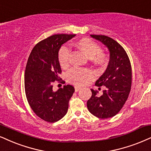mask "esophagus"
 <instances>
[{
  "instance_id": "1",
  "label": "esophagus",
  "mask_w": 151,
  "mask_h": 151,
  "mask_svg": "<svg viewBox=\"0 0 151 151\" xmlns=\"http://www.w3.org/2000/svg\"><path fill=\"white\" fill-rule=\"evenodd\" d=\"M81 87H75V91L76 92H78V91H79L80 90H81Z\"/></svg>"
}]
</instances>
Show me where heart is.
Segmentation results:
<instances>
[{
  "mask_svg": "<svg viewBox=\"0 0 151 151\" xmlns=\"http://www.w3.org/2000/svg\"><path fill=\"white\" fill-rule=\"evenodd\" d=\"M76 46L85 53L94 64L104 66L107 62V56L101 52L100 46L90 38H84L76 42ZM70 50L63 46L58 53V60L61 67L65 68L69 64ZM94 76L92 70L87 68H73L67 73V78L70 83L76 85H83Z\"/></svg>",
  "mask_w": 151,
  "mask_h": 151,
  "instance_id": "b5f03b06",
  "label": "heart"
}]
</instances>
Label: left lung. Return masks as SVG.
Returning a JSON list of instances; mask_svg holds the SVG:
<instances>
[{"label": "left lung", "mask_w": 151, "mask_h": 151, "mask_svg": "<svg viewBox=\"0 0 151 151\" xmlns=\"http://www.w3.org/2000/svg\"><path fill=\"white\" fill-rule=\"evenodd\" d=\"M90 36L106 46L110 59L105 72L95 83L97 87L104 85L106 90L99 96L98 91L91 89L92 96L87 101V106L99 118H111L118 114L129 96L132 86L131 64L124 48L113 38L102 35Z\"/></svg>", "instance_id": "left-lung-1"}]
</instances>
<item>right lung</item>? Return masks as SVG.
<instances>
[{
	"label": "right lung",
	"mask_w": 151,
	"mask_h": 151,
	"mask_svg": "<svg viewBox=\"0 0 151 151\" xmlns=\"http://www.w3.org/2000/svg\"><path fill=\"white\" fill-rule=\"evenodd\" d=\"M75 36L56 34L48 37L35 45L28 59L24 74L26 96L33 112L46 122H55L66 114L68 102L75 92L70 85H64L56 92L52 89L54 82L61 80L59 49Z\"/></svg>",
	"instance_id": "obj_1"
}]
</instances>
